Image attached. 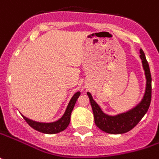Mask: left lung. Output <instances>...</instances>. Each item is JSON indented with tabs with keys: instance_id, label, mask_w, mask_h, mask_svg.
<instances>
[{
	"instance_id": "8db88e82",
	"label": "left lung",
	"mask_w": 159,
	"mask_h": 159,
	"mask_svg": "<svg viewBox=\"0 0 159 159\" xmlns=\"http://www.w3.org/2000/svg\"><path fill=\"white\" fill-rule=\"evenodd\" d=\"M140 57L142 59L143 66L146 75V90L142 102L131 111L122 113L117 116H109L102 112L100 107L93 100L90 92H87L90 98L92 112L94 114V120L96 126L102 131L109 134H124L130 131L139 123L142 118L147 112L151 101V75L150 67L146 60L143 51L140 50Z\"/></svg>"
}]
</instances>
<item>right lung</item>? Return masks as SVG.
<instances>
[{
  "mask_svg": "<svg viewBox=\"0 0 159 159\" xmlns=\"http://www.w3.org/2000/svg\"><path fill=\"white\" fill-rule=\"evenodd\" d=\"M81 92L77 91L75 94L73 98H71V100L69 102V106L67 107V110L64 113L62 117L59 120L52 122V123H39V122H36L33 120H30L29 119H27L25 116H23L25 121L30 125L32 129H34L39 132H41L44 134H56L59 132H61L64 129H66L69 126V122H70V115L71 112L73 111V108L75 107V104L77 100L78 97L80 96Z\"/></svg>",
  "mask_w": 159,
  "mask_h": 159,
  "instance_id": "1",
  "label": "right lung"
}]
</instances>
